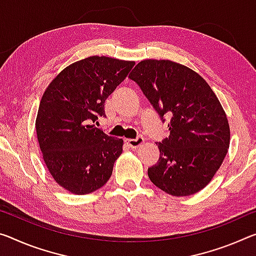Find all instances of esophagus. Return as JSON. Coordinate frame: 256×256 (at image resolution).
<instances>
[{
	"instance_id": "1",
	"label": "esophagus",
	"mask_w": 256,
	"mask_h": 256,
	"mask_svg": "<svg viewBox=\"0 0 256 256\" xmlns=\"http://www.w3.org/2000/svg\"><path fill=\"white\" fill-rule=\"evenodd\" d=\"M144 136H138L136 139H128V144L131 148H138L144 144Z\"/></svg>"
}]
</instances>
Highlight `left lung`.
Segmentation results:
<instances>
[{
	"label": "left lung",
	"instance_id": "left-lung-1",
	"mask_svg": "<svg viewBox=\"0 0 256 256\" xmlns=\"http://www.w3.org/2000/svg\"><path fill=\"white\" fill-rule=\"evenodd\" d=\"M130 78L139 85L168 138L148 168L150 181L172 196H190L210 184L228 152L230 128L220 101L202 77L171 60H142Z\"/></svg>",
	"mask_w": 256,
	"mask_h": 256
}]
</instances>
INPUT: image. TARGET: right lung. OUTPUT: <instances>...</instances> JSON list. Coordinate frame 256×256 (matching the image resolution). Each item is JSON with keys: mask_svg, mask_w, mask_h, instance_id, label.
I'll use <instances>...</instances> for the list:
<instances>
[{"mask_svg": "<svg viewBox=\"0 0 256 256\" xmlns=\"http://www.w3.org/2000/svg\"><path fill=\"white\" fill-rule=\"evenodd\" d=\"M134 64L88 56L59 72L40 99L35 125L44 163L56 184L72 194H91L112 176L123 139L92 123L106 116L104 101Z\"/></svg>", "mask_w": 256, "mask_h": 256, "instance_id": "right-lung-1", "label": "right lung"}]
</instances>
